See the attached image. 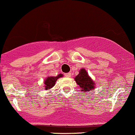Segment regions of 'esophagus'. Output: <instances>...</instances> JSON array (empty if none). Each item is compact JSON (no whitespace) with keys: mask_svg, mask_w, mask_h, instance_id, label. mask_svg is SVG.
Instances as JSON below:
<instances>
[{"mask_svg":"<svg viewBox=\"0 0 135 135\" xmlns=\"http://www.w3.org/2000/svg\"><path fill=\"white\" fill-rule=\"evenodd\" d=\"M71 73H65L64 74V75H65V77H71Z\"/></svg>","mask_w":135,"mask_h":135,"instance_id":"obj_1","label":"esophagus"}]
</instances>
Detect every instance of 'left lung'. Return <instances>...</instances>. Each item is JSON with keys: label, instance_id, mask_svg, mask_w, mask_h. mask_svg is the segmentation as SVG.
Here are the masks:
<instances>
[{"label": "left lung", "instance_id": "8db88e82", "mask_svg": "<svg viewBox=\"0 0 135 135\" xmlns=\"http://www.w3.org/2000/svg\"><path fill=\"white\" fill-rule=\"evenodd\" d=\"M74 79L77 85L79 86L81 91L83 93L91 91L95 88L94 81L89 75V73L85 68H81L80 69L79 74L75 76Z\"/></svg>", "mask_w": 135, "mask_h": 135}]
</instances>
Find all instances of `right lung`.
Returning <instances> with one entry per match:
<instances>
[{
	"mask_svg": "<svg viewBox=\"0 0 135 135\" xmlns=\"http://www.w3.org/2000/svg\"><path fill=\"white\" fill-rule=\"evenodd\" d=\"M62 77H63V75L60 73V74H58L56 77H54V76H49V77H46L45 81H44L45 90H49V89H52L55 85L57 80Z\"/></svg>",
	"mask_w": 135,
	"mask_h": 135,
	"instance_id": "1",
	"label": "right lung"
}]
</instances>
